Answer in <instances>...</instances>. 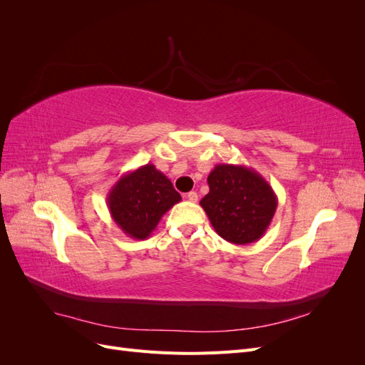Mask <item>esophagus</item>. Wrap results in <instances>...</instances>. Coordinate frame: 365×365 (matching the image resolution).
I'll list each match as a JSON object with an SVG mask.
<instances>
[{
    "instance_id": "1",
    "label": "esophagus",
    "mask_w": 365,
    "mask_h": 365,
    "mask_svg": "<svg viewBox=\"0 0 365 365\" xmlns=\"http://www.w3.org/2000/svg\"><path fill=\"white\" fill-rule=\"evenodd\" d=\"M185 197H187V200H189L190 202H196V201H197V193H196V192H189V193L185 195Z\"/></svg>"
}]
</instances>
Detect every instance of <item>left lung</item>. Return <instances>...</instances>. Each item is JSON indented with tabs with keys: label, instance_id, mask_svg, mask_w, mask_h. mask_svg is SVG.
Segmentation results:
<instances>
[{
	"label": "left lung",
	"instance_id": "obj_1",
	"mask_svg": "<svg viewBox=\"0 0 365 365\" xmlns=\"http://www.w3.org/2000/svg\"><path fill=\"white\" fill-rule=\"evenodd\" d=\"M201 200L216 233L235 245L259 240L277 210V196L263 176L247 165L216 164Z\"/></svg>",
	"mask_w": 365,
	"mask_h": 365
}]
</instances>
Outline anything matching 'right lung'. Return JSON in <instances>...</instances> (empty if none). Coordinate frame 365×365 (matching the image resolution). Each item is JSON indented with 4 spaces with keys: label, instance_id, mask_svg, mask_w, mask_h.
Segmentation results:
<instances>
[{
    "label": "right lung",
    "instance_id": "obj_1",
    "mask_svg": "<svg viewBox=\"0 0 365 365\" xmlns=\"http://www.w3.org/2000/svg\"><path fill=\"white\" fill-rule=\"evenodd\" d=\"M180 201L181 195L153 164L121 175L106 196L114 222L137 240L148 239L165 212Z\"/></svg>",
    "mask_w": 365,
    "mask_h": 365
}]
</instances>
